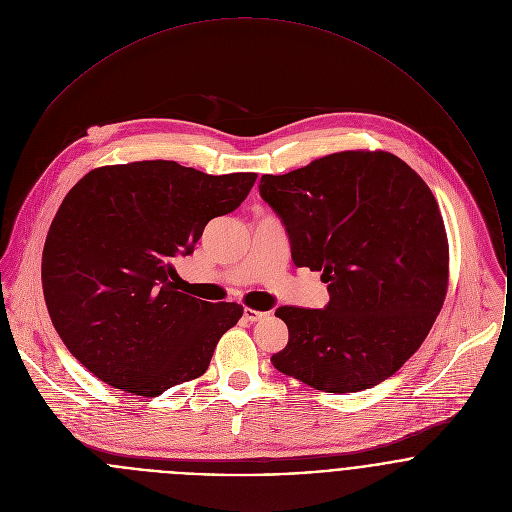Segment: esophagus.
<instances>
[{
	"label": "esophagus",
	"instance_id": "34e87169",
	"mask_svg": "<svg viewBox=\"0 0 512 512\" xmlns=\"http://www.w3.org/2000/svg\"><path fill=\"white\" fill-rule=\"evenodd\" d=\"M266 313L264 311H258V309H252V307H244V319L254 323V321H260Z\"/></svg>",
	"mask_w": 512,
	"mask_h": 512
}]
</instances>
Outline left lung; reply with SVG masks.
Here are the masks:
<instances>
[{"mask_svg": "<svg viewBox=\"0 0 512 512\" xmlns=\"http://www.w3.org/2000/svg\"><path fill=\"white\" fill-rule=\"evenodd\" d=\"M293 264L323 272L325 309L284 305L288 345L274 366L321 392L392 376L428 337L449 282V244L424 179L382 149H349L286 175H262Z\"/></svg>", "mask_w": 512, "mask_h": 512, "instance_id": "obj_1", "label": "left lung"}]
</instances>
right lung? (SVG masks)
<instances>
[{
    "label": "right lung",
    "mask_w": 512,
    "mask_h": 512,
    "mask_svg": "<svg viewBox=\"0 0 512 512\" xmlns=\"http://www.w3.org/2000/svg\"><path fill=\"white\" fill-rule=\"evenodd\" d=\"M256 177L153 159L96 167L74 185L51 222L41 282L80 365L144 398L205 374L244 307L179 292L171 260L238 209Z\"/></svg>",
    "instance_id": "right-lung-1"
}]
</instances>
